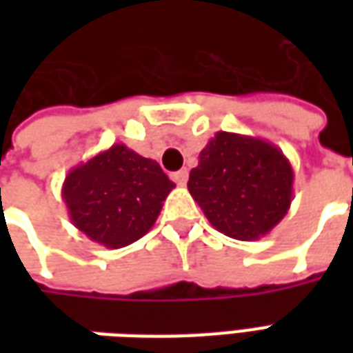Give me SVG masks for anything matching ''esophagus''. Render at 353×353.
<instances>
[{"label":"esophagus","mask_w":353,"mask_h":353,"mask_svg":"<svg viewBox=\"0 0 353 353\" xmlns=\"http://www.w3.org/2000/svg\"><path fill=\"white\" fill-rule=\"evenodd\" d=\"M172 179H174L177 185H185L187 183V179H189V172H187L185 168L177 170V172H174V174H172Z\"/></svg>","instance_id":"34e87169"}]
</instances>
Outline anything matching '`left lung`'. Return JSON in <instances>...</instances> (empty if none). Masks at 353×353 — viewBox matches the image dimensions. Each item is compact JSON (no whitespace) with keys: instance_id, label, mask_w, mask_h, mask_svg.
Listing matches in <instances>:
<instances>
[{"instance_id":"1","label":"left lung","mask_w":353,"mask_h":353,"mask_svg":"<svg viewBox=\"0 0 353 353\" xmlns=\"http://www.w3.org/2000/svg\"><path fill=\"white\" fill-rule=\"evenodd\" d=\"M187 187L212 227L252 242L266 236L288 214L293 168L266 139L217 132L200 151Z\"/></svg>"}]
</instances>
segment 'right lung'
<instances>
[{"label":"right lung","instance_id":"right-lung-1","mask_svg":"<svg viewBox=\"0 0 353 353\" xmlns=\"http://www.w3.org/2000/svg\"><path fill=\"white\" fill-rule=\"evenodd\" d=\"M174 187L159 162L115 143L70 170L62 199L88 240L119 250L151 230Z\"/></svg>","mask_w":353,"mask_h":353}]
</instances>
